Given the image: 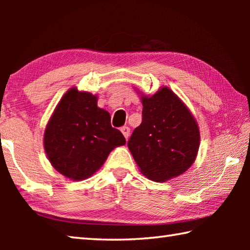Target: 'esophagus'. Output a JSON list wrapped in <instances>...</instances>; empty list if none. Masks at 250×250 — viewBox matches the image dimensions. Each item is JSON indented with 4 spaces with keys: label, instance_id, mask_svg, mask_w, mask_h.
<instances>
[{
    "label": "esophagus",
    "instance_id": "1",
    "mask_svg": "<svg viewBox=\"0 0 250 250\" xmlns=\"http://www.w3.org/2000/svg\"><path fill=\"white\" fill-rule=\"evenodd\" d=\"M120 130H121L122 134H124V137L125 139H128L129 135H130V128H129V126H122Z\"/></svg>",
    "mask_w": 250,
    "mask_h": 250
}]
</instances>
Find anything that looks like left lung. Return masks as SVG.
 Returning a JSON list of instances; mask_svg holds the SVG:
<instances>
[{"mask_svg": "<svg viewBox=\"0 0 250 250\" xmlns=\"http://www.w3.org/2000/svg\"><path fill=\"white\" fill-rule=\"evenodd\" d=\"M142 122L128 147L142 174L167 182L188 170L200 147V130L191 111L167 87L142 95Z\"/></svg>", "mask_w": 250, "mask_h": 250, "instance_id": "8db88e82", "label": "left lung"}]
</instances>
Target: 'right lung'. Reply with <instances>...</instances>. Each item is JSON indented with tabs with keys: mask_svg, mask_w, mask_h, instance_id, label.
<instances>
[{
	"mask_svg": "<svg viewBox=\"0 0 250 250\" xmlns=\"http://www.w3.org/2000/svg\"><path fill=\"white\" fill-rule=\"evenodd\" d=\"M97 96L70 89L62 96L44 133V147L55 170L73 181L90 177L125 139L112 128L108 111L97 105Z\"/></svg>",
	"mask_w": 250,
	"mask_h": 250,
	"instance_id": "1",
	"label": "right lung"
}]
</instances>
